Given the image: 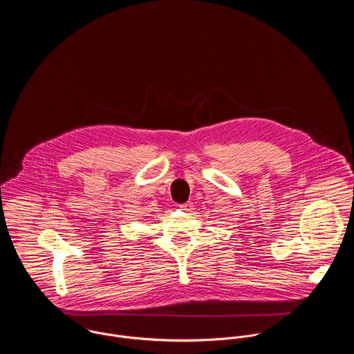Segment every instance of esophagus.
<instances>
[{"mask_svg": "<svg viewBox=\"0 0 354 354\" xmlns=\"http://www.w3.org/2000/svg\"><path fill=\"white\" fill-rule=\"evenodd\" d=\"M194 208V203L192 202H187L184 203V204H180V209H183V211H191Z\"/></svg>", "mask_w": 354, "mask_h": 354, "instance_id": "1", "label": "esophagus"}]
</instances>
